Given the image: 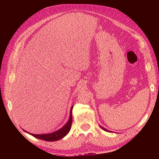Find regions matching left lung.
Here are the masks:
<instances>
[{"mask_svg": "<svg viewBox=\"0 0 159 159\" xmlns=\"http://www.w3.org/2000/svg\"><path fill=\"white\" fill-rule=\"evenodd\" d=\"M100 127L103 129V130H104V131H107V132H109V133H112V131H109V130H108V129H106V128H104V127H102V126H100Z\"/></svg>", "mask_w": 159, "mask_h": 159, "instance_id": "obj_1", "label": "left lung"}]
</instances>
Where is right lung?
Returning a JSON list of instances; mask_svg holds the SVG:
<instances>
[{
  "mask_svg": "<svg viewBox=\"0 0 159 159\" xmlns=\"http://www.w3.org/2000/svg\"><path fill=\"white\" fill-rule=\"evenodd\" d=\"M73 106H72L70 108V116H69V120H68V121L66 123V124L63 127H61L60 129H59L54 132H52L50 133H47V134H33V133H29V132L25 131V129H23V130L26 133L32 135L33 137H34L36 139H40V140L48 141V142H55V141L63 139V137H65V136L69 133V131L71 129V126H72V113Z\"/></svg>",
  "mask_w": 159,
  "mask_h": 159,
  "instance_id": "right-lung-1",
  "label": "right lung"
}]
</instances>
